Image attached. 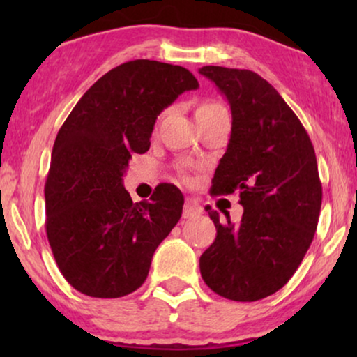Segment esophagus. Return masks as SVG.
Segmentation results:
<instances>
[{
  "instance_id": "1",
  "label": "esophagus",
  "mask_w": 357,
  "mask_h": 357,
  "mask_svg": "<svg viewBox=\"0 0 357 357\" xmlns=\"http://www.w3.org/2000/svg\"><path fill=\"white\" fill-rule=\"evenodd\" d=\"M202 213H203V208H202V204L197 202V199L195 198L185 199V204H183V218L185 219L197 218Z\"/></svg>"
}]
</instances>
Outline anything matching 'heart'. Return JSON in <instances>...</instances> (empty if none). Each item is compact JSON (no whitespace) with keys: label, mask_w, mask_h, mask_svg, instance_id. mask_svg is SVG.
I'll return each mask as SVG.
<instances>
[{"label":"heart","mask_w":357,"mask_h":357,"mask_svg":"<svg viewBox=\"0 0 357 357\" xmlns=\"http://www.w3.org/2000/svg\"><path fill=\"white\" fill-rule=\"evenodd\" d=\"M219 110H226L224 107L219 104V102H214V100H204L202 104L198 105L197 112H195V115L198 116H204V115H211L214 112H219Z\"/></svg>","instance_id":"heart-1"}]
</instances>
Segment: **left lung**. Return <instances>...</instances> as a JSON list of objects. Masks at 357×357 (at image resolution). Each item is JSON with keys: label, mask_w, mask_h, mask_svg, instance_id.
<instances>
[{"label": "left lung", "mask_w": 357, "mask_h": 357, "mask_svg": "<svg viewBox=\"0 0 357 357\" xmlns=\"http://www.w3.org/2000/svg\"><path fill=\"white\" fill-rule=\"evenodd\" d=\"M232 112L227 151L214 172L211 195L238 192L242 219L219 221L218 236L199 257V271L216 294L238 302L280 291L304 260L321 206L314 146L297 115L270 82L250 70L203 66Z\"/></svg>", "instance_id": "8db88e82"}]
</instances>
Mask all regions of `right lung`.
I'll return each mask as SVG.
<instances>
[{"instance_id":"add662e5","label":"right lung","mask_w":357,"mask_h":357,"mask_svg":"<svg viewBox=\"0 0 357 357\" xmlns=\"http://www.w3.org/2000/svg\"><path fill=\"white\" fill-rule=\"evenodd\" d=\"M198 81L183 66L133 60L96 81L58 131L45 182L48 243L76 291L115 299L148 278L159 243L182 216L170 183L133 203L123 174L151 146L158 115Z\"/></svg>"}]
</instances>
